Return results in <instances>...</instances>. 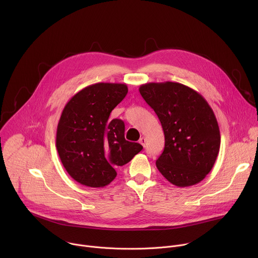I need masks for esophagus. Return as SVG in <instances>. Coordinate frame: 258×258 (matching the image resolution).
<instances>
[{"mask_svg":"<svg viewBox=\"0 0 258 258\" xmlns=\"http://www.w3.org/2000/svg\"><path fill=\"white\" fill-rule=\"evenodd\" d=\"M139 143L143 146V147H145V145H146V138H144V137H142V138H140V140H139Z\"/></svg>","mask_w":258,"mask_h":258,"instance_id":"esophagus-1","label":"esophagus"}]
</instances>
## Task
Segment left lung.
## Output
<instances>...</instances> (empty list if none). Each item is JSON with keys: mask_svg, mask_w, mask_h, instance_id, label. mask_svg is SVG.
Wrapping results in <instances>:
<instances>
[{"mask_svg": "<svg viewBox=\"0 0 258 258\" xmlns=\"http://www.w3.org/2000/svg\"><path fill=\"white\" fill-rule=\"evenodd\" d=\"M139 91L164 133L158 170L176 187L200 182L212 169L220 147L218 123L207 101L195 90L172 82L145 84Z\"/></svg>", "mask_w": 258, "mask_h": 258, "instance_id": "8db88e82", "label": "left lung"}]
</instances>
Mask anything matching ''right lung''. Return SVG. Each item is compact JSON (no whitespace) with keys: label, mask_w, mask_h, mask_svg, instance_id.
<instances>
[{"label":"right lung","mask_w":258,"mask_h":258,"mask_svg":"<svg viewBox=\"0 0 258 258\" xmlns=\"http://www.w3.org/2000/svg\"><path fill=\"white\" fill-rule=\"evenodd\" d=\"M125 84L98 83L77 93L65 105L57 126L56 147L68 174L84 186L111 182L116 168L143 147L124 139V122L109 119L127 94Z\"/></svg>","instance_id":"add662e5"}]
</instances>
